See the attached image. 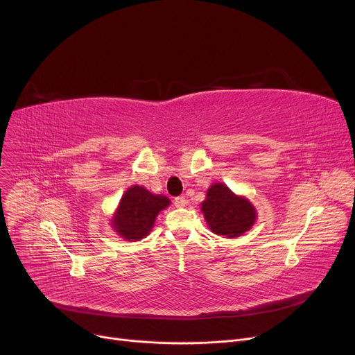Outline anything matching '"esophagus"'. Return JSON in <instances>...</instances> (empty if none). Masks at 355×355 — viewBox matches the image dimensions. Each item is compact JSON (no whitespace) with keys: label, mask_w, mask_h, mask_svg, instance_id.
I'll list each match as a JSON object with an SVG mask.
<instances>
[{"label":"esophagus","mask_w":355,"mask_h":355,"mask_svg":"<svg viewBox=\"0 0 355 355\" xmlns=\"http://www.w3.org/2000/svg\"><path fill=\"white\" fill-rule=\"evenodd\" d=\"M187 198L185 197H177L175 200H174V204H175V207H178V209H182V207H185L187 206Z\"/></svg>","instance_id":"obj_1"}]
</instances>
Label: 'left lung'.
Returning a JSON list of instances; mask_svg holds the SVG:
<instances>
[{
    "label": "left lung",
    "instance_id": "obj_1",
    "mask_svg": "<svg viewBox=\"0 0 355 355\" xmlns=\"http://www.w3.org/2000/svg\"><path fill=\"white\" fill-rule=\"evenodd\" d=\"M201 213L210 230L226 239L243 236L257 218L253 204L245 196L234 194L223 182L210 185L206 200L201 202Z\"/></svg>",
    "mask_w": 355,
    "mask_h": 355
}]
</instances>
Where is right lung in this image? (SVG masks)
<instances>
[{
    "instance_id": "right-lung-1",
    "label": "right lung",
    "mask_w": 355,
    "mask_h": 355,
    "mask_svg": "<svg viewBox=\"0 0 355 355\" xmlns=\"http://www.w3.org/2000/svg\"><path fill=\"white\" fill-rule=\"evenodd\" d=\"M171 200L149 193L142 185L129 187L110 218V227L123 240L138 241L153 230L159 211L170 206Z\"/></svg>"
}]
</instances>
